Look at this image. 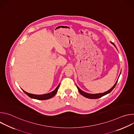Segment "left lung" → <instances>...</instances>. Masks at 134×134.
Segmentation results:
<instances>
[{"instance_id": "8db88e82", "label": "left lung", "mask_w": 134, "mask_h": 134, "mask_svg": "<svg viewBox=\"0 0 134 134\" xmlns=\"http://www.w3.org/2000/svg\"><path fill=\"white\" fill-rule=\"evenodd\" d=\"M111 43L114 47H115L116 48V46L114 45V44L113 42H111ZM120 74H121V72H120ZM120 75H119V76H120ZM119 77H118V79H119ZM118 79L117 81H116V83L114 84V85L113 86V87H111L110 90H109L108 91H106V92H104V93H97V94H90V93H88L85 92H84L83 91H82V90H81L77 85H76V86H77V89H78L79 92L80 93V94H81L82 95H83V97H85V98H88V99H96L100 98L102 97L103 96H104V95H105L109 94V93H110V92L112 91V90L114 88V87L116 86V84H117V83Z\"/></svg>"}]
</instances>
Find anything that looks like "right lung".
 Segmentation results:
<instances>
[{
    "mask_svg": "<svg viewBox=\"0 0 134 134\" xmlns=\"http://www.w3.org/2000/svg\"><path fill=\"white\" fill-rule=\"evenodd\" d=\"M59 86H60V83L58 85V86L56 87V88L52 92L47 93V94H42V95H36V94H31V93L25 92V91H24L22 89V90L27 95V96H29L30 98H31L32 99H36V100H48V99H51L53 96H54L55 94L57 93V92H58V90L59 88Z\"/></svg>",
    "mask_w": 134,
    "mask_h": 134,
    "instance_id": "obj_1",
    "label": "right lung"
}]
</instances>
